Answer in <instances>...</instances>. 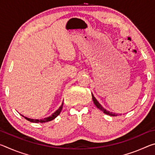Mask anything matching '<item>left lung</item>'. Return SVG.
Segmentation results:
<instances>
[{
  "label": "left lung",
  "mask_w": 155,
  "mask_h": 155,
  "mask_svg": "<svg viewBox=\"0 0 155 155\" xmlns=\"http://www.w3.org/2000/svg\"><path fill=\"white\" fill-rule=\"evenodd\" d=\"M91 95H92V99H93L94 103L95 104V105L96 106L97 108L99 109L100 110H101V111H103V113H104L105 114L110 115V116H117V114H115V113H112V112H110L109 111H107V110L104 109V107H103V106H102L101 104L98 103V101H97V100L96 99L95 97L94 96L93 94H91Z\"/></svg>",
  "instance_id": "left-lung-1"
}]
</instances>
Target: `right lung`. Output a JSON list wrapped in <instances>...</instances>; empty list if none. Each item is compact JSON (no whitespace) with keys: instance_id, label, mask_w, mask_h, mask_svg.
I'll return each mask as SVG.
<instances>
[{"instance_id":"1","label":"right lung","mask_w":155,"mask_h":155,"mask_svg":"<svg viewBox=\"0 0 155 155\" xmlns=\"http://www.w3.org/2000/svg\"><path fill=\"white\" fill-rule=\"evenodd\" d=\"M63 104H64V101H63V103L61 104V105L59 107V108L57 110V111L55 112H54L53 114H52L51 116H49L48 117H45V118L44 119H41V120H38V119H31V118H28V117H27L24 116V115H22V117H24L25 118L26 120H27L28 121H30L31 122H35V123H43V122H49V121H51V120H54V118H55L56 117L58 116V115H59L60 113H61V110H62V108H63Z\"/></svg>"}]
</instances>
